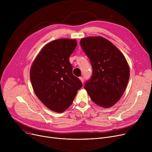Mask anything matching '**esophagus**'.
I'll use <instances>...</instances> for the list:
<instances>
[{"label":"esophagus","instance_id":"obj_1","mask_svg":"<svg viewBox=\"0 0 152 152\" xmlns=\"http://www.w3.org/2000/svg\"><path fill=\"white\" fill-rule=\"evenodd\" d=\"M79 79H80V80L81 81V82H82L83 83L84 82V79L83 77H79Z\"/></svg>","mask_w":152,"mask_h":152}]
</instances>
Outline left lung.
Returning <instances> with one entry per match:
<instances>
[{
	"mask_svg": "<svg viewBox=\"0 0 152 152\" xmlns=\"http://www.w3.org/2000/svg\"><path fill=\"white\" fill-rule=\"evenodd\" d=\"M80 44L92 67L84 89L97 105L109 108L121 99L129 79V68L123 53L102 37L81 39Z\"/></svg>",
	"mask_w": 152,
	"mask_h": 152,
	"instance_id": "1",
	"label": "left lung"
}]
</instances>
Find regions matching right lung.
I'll use <instances>...</instances> for the list:
<instances>
[{"label":"right lung","mask_w":152,"mask_h":152,"mask_svg":"<svg viewBox=\"0 0 152 152\" xmlns=\"http://www.w3.org/2000/svg\"><path fill=\"white\" fill-rule=\"evenodd\" d=\"M76 40L58 39L45 45L30 70V80L39 99L50 110L61 113L73 103L83 84L73 75L69 58Z\"/></svg>","instance_id":"1"}]
</instances>
